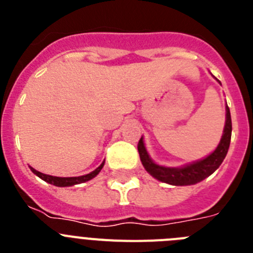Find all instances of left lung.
Instances as JSON below:
<instances>
[{
	"label": "left lung",
	"instance_id": "obj_1",
	"mask_svg": "<svg viewBox=\"0 0 253 253\" xmlns=\"http://www.w3.org/2000/svg\"><path fill=\"white\" fill-rule=\"evenodd\" d=\"M227 109V119H225L224 133L222 135V139L219 146L216 147L213 153L208 156L204 160L199 161V162L191 163L181 169H169V167L158 166L153 161L149 158L146 148H144V143L143 138H140L138 142V152H139V157L142 161L143 166L149 172L154 178L167 182L169 185H176V186H185V185H194L198 184L208 176H210L222 165L223 160L227 156V152L229 149L232 137V119L231 113H229V107L225 106Z\"/></svg>",
	"mask_w": 253,
	"mask_h": 253
}]
</instances>
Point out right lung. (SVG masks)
I'll list each match as a JSON object with an SVG mask.
<instances>
[{"label": "right lung", "mask_w": 253, "mask_h": 253, "mask_svg": "<svg viewBox=\"0 0 253 253\" xmlns=\"http://www.w3.org/2000/svg\"><path fill=\"white\" fill-rule=\"evenodd\" d=\"M104 163H105V161L101 163V165H100L99 167H97V169H95V171L90 172V173H87V175L78 176V177H57V176H50V175H45V173H42V172L37 171V169H34L33 167H30V169L34 172L35 175L39 176L42 180L46 181L48 184L54 185V186L64 187V186H73V185L82 184V182H86V181L93 178L96 175H97V173H99L100 171H101V169L104 167Z\"/></svg>", "instance_id": "right-lung-1"}]
</instances>
